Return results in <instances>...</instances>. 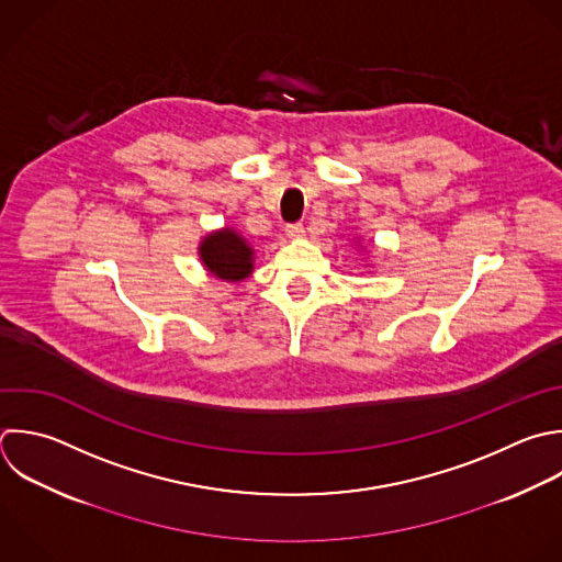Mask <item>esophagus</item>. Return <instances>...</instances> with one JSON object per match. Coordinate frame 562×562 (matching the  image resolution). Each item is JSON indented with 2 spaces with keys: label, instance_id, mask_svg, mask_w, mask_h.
<instances>
[{
  "label": "esophagus",
  "instance_id": "esophagus-1",
  "mask_svg": "<svg viewBox=\"0 0 562 562\" xmlns=\"http://www.w3.org/2000/svg\"><path fill=\"white\" fill-rule=\"evenodd\" d=\"M303 233H305L303 224H288V226H285V235H288V237H292V239L303 237Z\"/></svg>",
  "mask_w": 562,
  "mask_h": 562
}]
</instances>
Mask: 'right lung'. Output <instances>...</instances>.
Returning a JSON list of instances; mask_svg holds the SVG:
<instances>
[{"instance_id":"1","label":"right lung","mask_w":562,"mask_h":562,"mask_svg":"<svg viewBox=\"0 0 562 562\" xmlns=\"http://www.w3.org/2000/svg\"><path fill=\"white\" fill-rule=\"evenodd\" d=\"M200 257L204 266L220 279L241 281L252 272V250L233 231H220L202 241Z\"/></svg>"}]
</instances>
